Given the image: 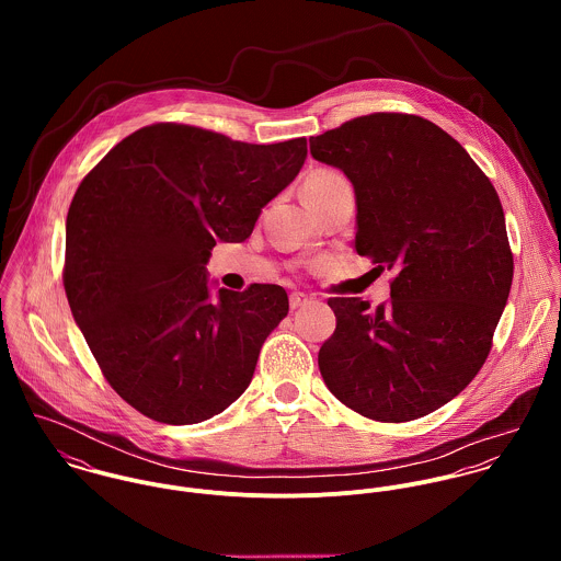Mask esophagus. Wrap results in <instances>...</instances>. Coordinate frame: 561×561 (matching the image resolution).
Listing matches in <instances>:
<instances>
[{
	"mask_svg": "<svg viewBox=\"0 0 561 561\" xmlns=\"http://www.w3.org/2000/svg\"><path fill=\"white\" fill-rule=\"evenodd\" d=\"M309 296L307 294H302V291H294L291 296H289V307L296 311V309H300V307H305V305H309Z\"/></svg>",
	"mask_w": 561,
	"mask_h": 561,
	"instance_id": "obj_1",
	"label": "esophagus"
}]
</instances>
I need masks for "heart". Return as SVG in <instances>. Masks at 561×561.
<instances>
[{
	"instance_id": "obj_1",
	"label": "heart",
	"mask_w": 561,
	"mask_h": 561,
	"mask_svg": "<svg viewBox=\"0 0 561 561\" xmlns=\"http://www.w3.org/2000/svg\"><path fill=\"white\" fill-rule=\"evenodd\" d=\"M343 183H347L343 174L323 168V170H316L313 174L307 176V181H305V185H302V194H305V198H309V196H320L323 192H328V190H332V187H336V185H343Z\"/></svg>"
}]
</instances>
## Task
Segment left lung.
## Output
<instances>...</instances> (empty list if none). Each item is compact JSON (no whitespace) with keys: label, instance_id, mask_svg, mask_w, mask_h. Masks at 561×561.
<instances>
[{"label":"left lung","instance_id":"obj_1","mask_svg":"<svg viewBox=\"0 0 561 561\" xmlns=\"http://www.w3.org/2000/svg\"><path fill=\"white\" fill-rule=\"evenodd\" d=\"M356 194L360 256L393 270L391 300L330 298L321 378L358 414L401 423L454 400L478 376L505 309L514 259L496 190L438 125L358 116L309 140Z\"/></svg>","mask_w":561,"mask_h":561}]
</instances>
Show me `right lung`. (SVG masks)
<instances>
[{
    "label": "right lung",
    "instance_id": "1",
    "mask_svg": "<svg viewBox=\"0 0 561 561\" xmlns=\"http://www.w3.org/2000/svg\"><path fill=\"white\" fill-rule=\"evenodd\" d=\"M307 160V138L248 145L158 123L118 142L67 216L65 291L110 387L145 416L190 425L248 389L289 311L278 285L211 294L216 241L250 238Z\"/></svg>",
    "mask_w": 561,
    "mask_h": 561
}]
</instances>
